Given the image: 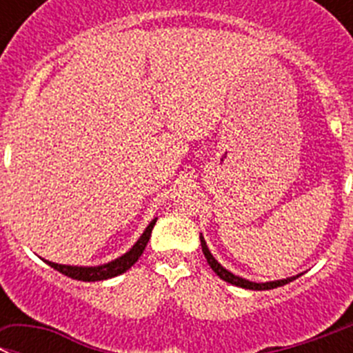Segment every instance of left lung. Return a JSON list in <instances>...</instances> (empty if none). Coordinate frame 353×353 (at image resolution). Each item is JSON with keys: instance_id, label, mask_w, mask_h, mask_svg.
Here are the masks:
<instances>
[{"instance_id": "obj_1", "label": "left lung", "mask_w": 353, "mask_h": 353, "mask_svg": "<svg viewBox=\"0 0 353 353\" xmlns=\"http://www.w3.org/2000/svg\"><path fill=\"white\" fill-rule=\"evenodd\" d=\"M200 244H202V253H204V256L208 259V263L211 265L212 271L220 276L223 281L236 285V287L248 288V290H271V288L283 287V285L290 283V281H294L295 278H299V276H301V274H297V276H292V278H287V279H278V281H265V283H255V281H250V279H244V278H241V276L232 274L230 271H227V269H225L223 265H221V263L211 255V252H209V248H208V244H205L202 234H200Z\"/></svg>"}]
</instances>
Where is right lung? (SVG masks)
<instances>
[{"label": "right lung", "instance_id": "right-lung-1", "mask_svg": "<svg viewBox=\"0 0 353 353\" xmlns=\"http://www.w3.org/2000/svg\"><path fill=\"white\" fill-rule=\"evenodd\" d=\"M154 223H157V218H154L151 223L148 225V228L144 230L139 241L130 248V252H126L125 255H121L119 259L112 260L109 263H101V265H93V268H82V265H63V263L49 262V260H43L46 263H49L50 268L59 271L61 274L68 276L72 279H79V281H101V279H109L114 276H119L123 272L128 271L133 263L137 262L139 256L142 255V252L148 246V241L151 237V230H153Z\"/></svg>", "mask_w": 353, "mask_h": 353}]
</instances>
